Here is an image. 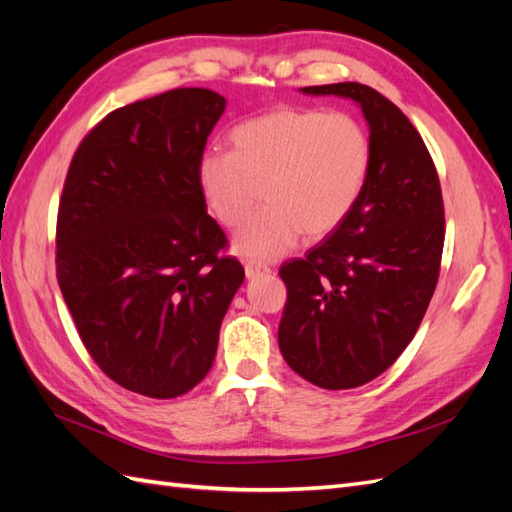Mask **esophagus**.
<instances>
[{
  "label": "esophagus",
  "instance_id": "34e87169",
  "mask_svg": "<svg viewBox=\"0 0 512 512\" xmlns=\"http://www.w3.org/2000/svg\"><path fill=\"white\" fill-rule=\"evenodd\" d=\"M244 272H246L248 279H255V277H259V274H268L270 268L264 266V264H259V261H246Z\"/></svg>",
  "mask_w": 512,
  "mask_h": 512
}]
</instances>
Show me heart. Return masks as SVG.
<instances>
[{
    "instance_id": "1",
    "label": "heart",
    "mask_w": 512,
    "mask_h": 512,
    "mask_svg": "<svg viewBox=\"0 0 512 512\" xmlns=\"http://www.w3.org/2000/svg\"><path fill=\"white\" fill-rule=\"evenodd\" d=\"M231 151L209 149L199 162V186L220 225L235 227L264 188V203L235 233L244 257L287 255L307 233L324 238L357 207L370 175L372 144L348 112L277 108L235 125Z\"/></svg>"
}]
</instances>
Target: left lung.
Here are the masks:
<instances>
[{
	"label": "left lung",
	"mask_w": 512,
	"mask_h": 512,
	"mask_svg": "<svg viewBox=\"0 0 512 512\" xmlns=\"http://www.w3.org/2000/svg\"><path fill=\"white\" fill-rule=\"evenodd\" d=\"M357 101L372 164L357 207L279 274L287 303L279 348L322 389L370 383L411 344L435 294L445 218L441 183L422 136L398 106L359 82L300 88Z\"/></svg>",
	"instance_id": "obj_1"
}]
</instances>
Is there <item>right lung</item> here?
I'll use <instances>...</instances> for the list:
<instances>
[{"label":"right lung","instance_id":"obj_1","mask_svg":"<svg viewBox=\"0 0 512 512\" xmlns=\"http://www.w3.org/2000/svg\"><path fill=\"white\" fill-rule=\"evenodd\" d=\"M225 106L207 88L129 103L88 131L64 179V303L101 372L147 398H177L203 381L244 281L199 186Z\"/></svg>","mask_w":512,"mask_h":512}]
</instances>
